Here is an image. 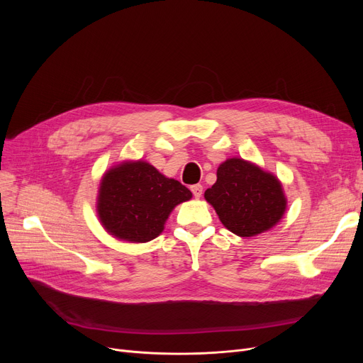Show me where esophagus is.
<instances>
[{
    "mask_svg": "<svg viewBox=\"0 0 363 363\" xmlns=\"http://www.w3.org/2000/svg\"><path fill=\"white\" fill-rule=\"evenodd\" d=\"M191 193L196 199H200L201 194H203V186L200 184H196V185H191Z\"/></svg>",
    "mask_w": 363,
    "mask_h": 363,
    "instance_id": "34e87169",
    "label": "esophagus"
}]
</instances>
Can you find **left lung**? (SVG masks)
Returning a JSON list of instances; mask_svg holds the SVG:
<instances>
[{"mask_svg":"<svg viewBox=\"0 0 363 363\" xmlns=\"http://www.w3.org/2000/svg\"><path fill=\"white\" fill-rule=\"evenodd\" d=\"M216 175L204 199L231 233L253 237L268 231L282 218L287 201L274 175L242 159L223 162Z\"/></svg>","mask_w":363,"mask_h":363,"instance_id":"8db88e82","label":"left lung"}]
</instances>
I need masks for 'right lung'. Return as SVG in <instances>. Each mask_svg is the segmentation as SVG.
Segmentation results:
<instances>
[{
	"instance_id": "obj_1",
	"label": "right lung",
	"mask_w": 363,
	"mask_h": 363,
	"mask_svg": "<svg viewBox=\"0 0 363 363\" xmlns=\"http://www.w3.org/2000/svg\"><path fill=\"white\" fill-rule=\"evenodd\" d=\"M191 196L179 181L163 177L145 162L123 163L103 178L99 216L116 238L147 242L163 231L172 208Z\"/></svg>"
}]
</instances>
